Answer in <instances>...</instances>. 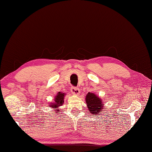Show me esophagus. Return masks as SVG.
<instances>
[{
  "label": "esophagus",
  "mask_w": 152,
  "mask_h": 152,
  "mask_svg": "<svg viewBox=\"0 0 152 152\" xmlns=\"http://www.w3.org/2000/svg\"><path fill=\"white\" fill-rule=\"evenodd\" d=\"M71 92H72V94H75V95H78L80 93V89L77 88V87H71Z\"/></svg>",
  "instance_id": "esophagus-1"
}]
</instances>
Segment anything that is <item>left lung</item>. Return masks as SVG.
<instances>
[{"instance_id":"8db88e82","label":"left lung","mask_w":152,"mask_h":152,"mask_svg":"<svg viewBox=\"0 0 152 152\" xmlns=\"http://www.w3.org/2000/svg\"><path fill=\"white\" fill-rule=\"evenodd\" d=\"M85 101H86L85 102L87 103L89 112L94 114V115L98 114L99 112L103 110V102L99 97L96 96L95 94L88 92L86 96Z\"/></svg>"}]
</instances>
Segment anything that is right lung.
<instances>
[{
  "label": "right lung",
  "instance_id": "1",
  "mask_svg": "<svg viewBox=\"0 0 152 152\" xmlns=\"http://www.w3.org/2000/svg\"><path fill=\"white\" fill-rule=\"evenodd\" d=\"M64 96H65L64 93H61L60 92H58L57 96L55 97V99H54V103L52 104V105H51L52 108L57 109L58 107L61 106L64 102ZM57 113H59V112H57Z\"/></svg>",
  "mask_w": 152,
  "mask_h": 152
}]
</instances>
